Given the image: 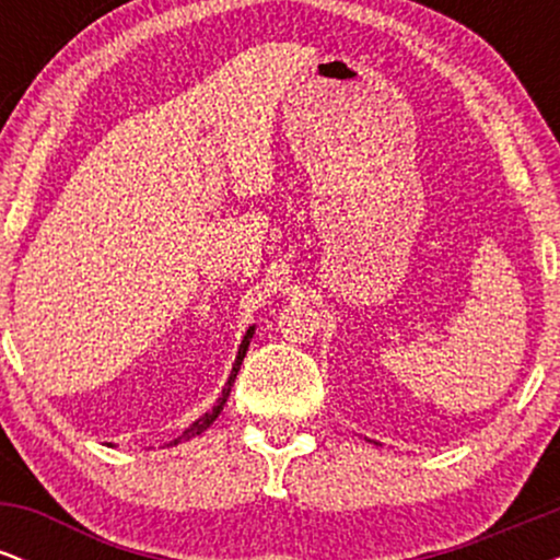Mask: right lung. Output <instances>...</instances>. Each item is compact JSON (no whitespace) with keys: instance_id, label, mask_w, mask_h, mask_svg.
Wrapping results in <instances>:
<instances>
[{"instance_id":"right-lung-1","label":"right lung","mask_w":560,"mask_h":560,"mask_svg":"<svg viewBox=\"0 0 560 560\" xmlns=\"http://www.w3.org/2000/svg\"><path fill=\"white\" fill-rule=\"evenodd\" d=\"M253 331H255V326H249V331L244 334V339H242V345H240V355H236V363H234V369H231V376H229V382H226V387H223V392H221V397H218V402L213 405V410H210V413H205L202 419H197L195 423H191L189 429H186V432L178 436V440H191V436H197L199 432H205V429L210 427V423H213L215 419H218V413H221L223 410V405H226V400H229V392H231V384H234V378H236V374H240V365H242V361H244V355H247V347H249V339H253ZM178 440H173L171 445H176Z\"/></svg>"}]
</instances>
